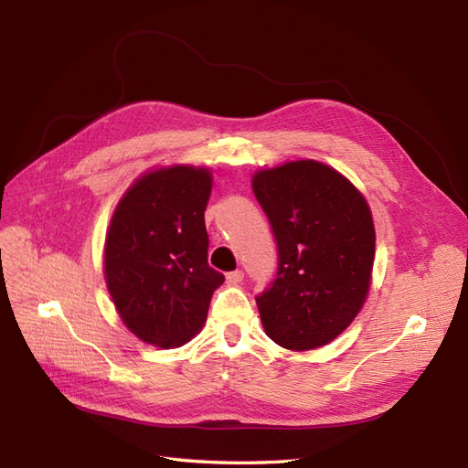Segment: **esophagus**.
I'll list each match as a JSON object with an SVG mask.
<instances>
[{
    "mask_svg": "<svg viewBox=\"0 0 468 468\" xmlns=\"http://www.w3.org/2000/svg\"><path fill=\"white\" fill-rule=\"evenodd\" d=\"M242 279H244V271H242V269H236V271H229V273H226V281H229V282H239Z\"/></svg>",
    "mask_w": 468,
    "mask_h": 468,
    "instance_id": "obj_1",
    "label": "esophagus"
}]
</instances>
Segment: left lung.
Returning <instances> with one entry per match:
<instances>
[{
  "mask_svg": "<svg viewBox=\"0 0 468 468\" xmlns=\"http://www.w3.org/2000/svg\"><path fill=\"white\" fill-rule=\"evenodd\" d=\"M253 195L277 244L275 279L256 296L267 335L296 351L330 344L369 292V205L342 174L314 160L258 172Z\"/></svg>",
  "mask_w": 468,
  "mask_h": 468,
  "instance_id": "8db88e82",
  "label": "left lung"
}]
</instances>
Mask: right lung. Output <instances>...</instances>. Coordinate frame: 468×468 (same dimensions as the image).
<instances>
[{"label": "right lung", "instance_id": "add662e5", "mask_svg": "<svg viewBox=\"0 0 468 468\" xmlns=\"http://www.w3.org/2000/svg\"><path fill=\"white\" fill-rule=\"evenodd\" d=\"M208 169L174 165L140 177L105 239V279L122 322L143 342L179 347L203 328L224 275L208 265Z\"/></svg>", "mask_w": 468, "mask_h": 468}]
</instances>
